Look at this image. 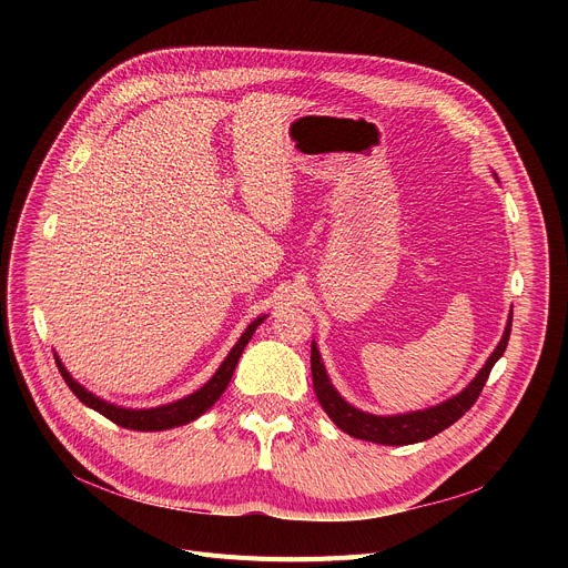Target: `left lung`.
<instances>
[{"mask_svg":"<svg viewBox=\"0 0 568 568\" xmlns=\"http://www.w3.org/2000/svg\"><path fill=\"white\" fill-rule=\"evenodd\" d=\"M497 179V174H495ZM511 317L514 313H509V320H506L501 341L497 343V347L493 349V354L486 359L484 368L476 373V377L465 386V389L452 398H446L439 405L426 407V409H416V412H405V414H371L364 412L359 407L349 405L338 392L336 386L332 384L329 375H326V368L322 364V356L317 349V343L313 341L311 345V371H313V389L317 394V400L322 405V409L329 414V419L347 435L356 437V439H366V442H375V444H386V446H405V444H416L430 439L433 435L442 433L444 428H449L452 424H456L460 416L476 403L479 394L484 392V384L493 371V366L497 364L499 356L506 349V343H509L511 336Z\"/></svg>","mask_w":568,"mask_h":568,"instance_id":"8db88e82","label":"left lung"}]
</instances>
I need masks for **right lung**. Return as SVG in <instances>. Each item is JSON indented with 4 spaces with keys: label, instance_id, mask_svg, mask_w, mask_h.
<instances>
[{
    "label": "right lung",
    "instance_id": "obj_1",
    "mask_svg": "<svg viewBox=\"0 0 568 568\" xmlns=\"http://www.w3.org/2000/svg\"><path fill=\"white\" fill-rule=\"evenodd\" d=\"M266 317L268 315H260L246 326V332L239 336V341L234 343V347L230 349V354L225 356L223 364L219 366V371L212 375V379L204 382L197 392H193L184 398H179L174 403L159 405V407L135 409V407H122V405L108 403L101 396L87 392L78 379H73V375L67 371V366L62 364V359H59L57 354H54V362H57V368H59V373H62L64 382L69 384V389L80 398V403L87 405V407H92L99 414H103L105 419L114 422L116 426H122V428H131V430H144V433L146 430H168V428H176V426L195 422L197 416H202L209 407H212L223 396V392L227 389V384L232 379V373L239 364V356H242V352L248 345V341L253 338L255 329Z\"/></svg>",
    "mask_w": 568,
    "mask_h": 568
}]
</instances>
